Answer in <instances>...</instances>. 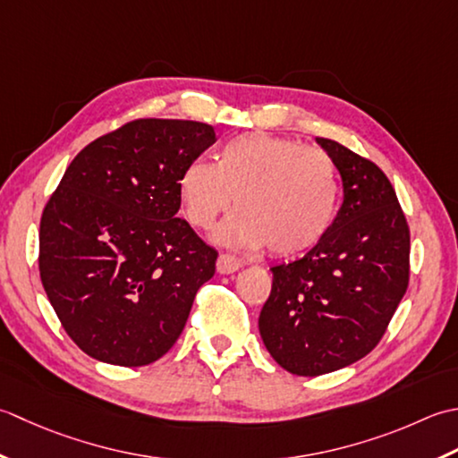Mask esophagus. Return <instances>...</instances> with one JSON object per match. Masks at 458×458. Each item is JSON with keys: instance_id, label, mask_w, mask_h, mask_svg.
I'll return each instance as SVG.
<instances>
[{"instance_id": "1", "label": "esophagus", "mask_w": 458, "mask_h": 458, "mask_svg": "<svg viewBox=\"0 0 458 458\" xmlns=\"http://www.w3.org/2000/svg\"><path fill=\"white\" fill-rule=\"evenodd\" d=\"M242 267V260L237 259L235 255H227V253H221L217 259V273L221 275H231L235 273Z\"/></svg>"}]
</instances>
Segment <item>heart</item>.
Returning <instances> with one entry per match:
<instances>
[{
  "label": "heart",
  "mask_w": 458,
  "mask_h": 458,
  "mask_svg": "<svg viewBox=\"0 0 458 458\" xmlns=\"http://www.w3.org/2000/svg\"><path fill=\"white\" fill-rule=\"evenodd\" d=\"M183 217L211 229L235 195L237 213L217 239L231 247L304 253L318 242L338 211L340 182L332 157L320 148L265 132H247L219 148L216 164L191 160L177 175Z\"/></svg>",
  "instance_id": "b5f03b06"
}]
</instances>
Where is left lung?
<instances>
[{
  "label": "left lung",
  "mask_w": 458,
  "mask_h": 458,
  "mask_svg": "<svg viewBox=\"0 0 458 458\" xmlns=\"http://www.w3.org/2000/svg\"><path fill=\"white\" fill-rule=\"evenodd\" d=\"M342 175L344 203L312 250L273 270L259 316L270 356L294 376H322L377 346L409 284V225L379 167L316 138Z\"/></svg>",
  "instance_id": "8db88e82"
}]
</instances>
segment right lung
<instances>
[{
    "label": "right lung",
    "instance_id": "obj_1",
    "mask_svg": "<svg viewBox=\"0 0 458 458\" xmlns=\"http://www.w3.org/2000/svg\"><path fill=\"white\" fill-rule=\"evenodd\" d=\"M213 142L195 120H132L82 148L47 201L41 283L90 358L148 366L180 338L217 250L177 217V175Z\"/></svg>",
    "mask_w": 458,
    "mask_h": 458
}]
</instances>
